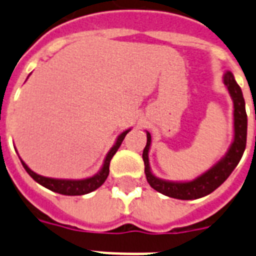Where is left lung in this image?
I'll return each mask as SVG.
<instances>
[{"instance_id": "left-lung-1", "label": "left lung", "mask_w": 256, "mask_h": 256, "mask_svg": "<svg viewBox=\"0 0 256 256\" xmlns=\"http://www.w3.org/2000/svg\"><path fill=\"white\" fill-rule=\"evenodd\" d=\"M223 84L226 85L227 92L230 94L232 104H234V112H232V114H234V136H232V142H231L226 154L218 162H215L208 170L198 175L196 178L191 179V180H168V179L158 178L150 168L148 152H150V148H152V136H150V132H146L148 144L144 146V154H142L144 162V174H146L148 184L160 194L170 196V198L182 199V200L202 198V196H206L214 190H216L230 176L234 168L238 166L239 160L242 158L244 148H246V104H244V98H243L242 88H239V85L235 81L234 74L228 70L223 74Z\"/></svg>"}]
</instances>
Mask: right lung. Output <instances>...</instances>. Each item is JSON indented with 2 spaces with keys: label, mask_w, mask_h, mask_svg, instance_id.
Here are the masks:
<instances>
[{
  "label": "right lung",
  "mask_w": 256,
  "mask_h": 256,
  "mask_svg": "<svg viewBox=\"0 0 256 256\" xmlns=\"http://www.w3.org/2000/svg\"><path fill=\"white\" fill-rule=\"evenodd\" d=\"M30 76V74H29ZM132 128H128L116 136V142L112 144V148L108 150V152L106 154L104 160V164H102V168H100V171L94 174L92 176H88V178L84 179H60V178H49V176H44V175H40L37 172H34L32 168L28 166V164L21 160V164L24 166V168L26 170V172L32 176V178L36 180L37 183H40L41 186L49 188V190L54 191V192H58V194L62 195H85L92 192V191L96 190L98 187H100L104 184V182L106 180L108 175V166H110V160L114 156L118 148L122 144V140H124V136L130 132Z\"/></svg>",
  "instance_id": "right-lung-1"
}]
</instances>
